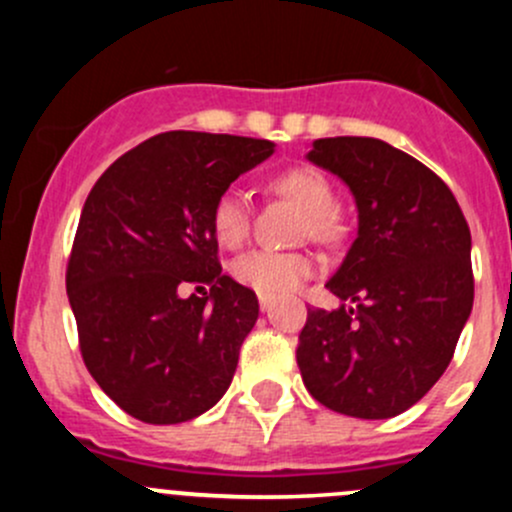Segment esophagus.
I'll use <instances>...</instances> for the list:
<instances>
[{
  "instance_id": "1",
  "label": "esophagus",
  "mask_w": 512,
  "mask_h": 512,
  "mask_svg": "<svg viewBox=\"0 0 512 512\" xmlns=\"http://www.w3.org/2000/svg\"><path fill=\"white\" fill-rule=\"evenodd\" d=\"M272 304H275V299L267 297V294H260V309H262V312H270Z\"/></svg>"
}]
</instances>
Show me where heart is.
<instances>
[{
	"label": "heart",
	"mask_w": 512,
	"mask_h": 512,
	"mask_svg": "<svg viewBox=\"0 0 512 512\" xmlns=\"http://www.w3.org/2000/svg\"><path fill=\"white\" fill-rule=\"evenodd\" d=\"M272 188L297 203L307 213V232L314 240H334L339 235L337 193L319 170L297 165L272 178ZM213 232L220 245L240 247L250 235V203L240 188H227L218 195L210 213ZM317 262L304 252L252 250L237 257L232 275L240 285L267 297H282L297 289L314 272Z\"/></svg>",
	"instance_id": "1"
}]
</instances>
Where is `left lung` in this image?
Instances as JSON below:
<instances>
[{
  "instance_id": "1",
  "label": "left lung",
  "mask_w": 512,
  "mask_h": 512,
  "mask_svg": "<svg viewBox=\"0 0 512 512\" xmlns=\"http://www.w3.org/2000/svg\"><path fill=\"white\" fill-rule=\"evenodd\" d=\"M307 158L352 190L359 230L327 282L356 307L309 309L302 381L344 416H399L441 379L471 317V230L448 185L379 138H319Z\"/></svg>"
}]
</instances>
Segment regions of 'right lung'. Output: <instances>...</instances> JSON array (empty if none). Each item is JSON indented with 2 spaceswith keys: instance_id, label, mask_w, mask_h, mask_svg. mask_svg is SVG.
Returning <instances> with one entry per match:
<instances>
[{
  "instance_id": "obj_1",
  "label": "right lung",
  "mask_w": 512,
  "mask_h": 512,
  "mask_svg": "<svg viewBox=\"0 0 512 512\" xmlns=\"http://www.w3.org/2000/svg\"><path fill=\"white\" fill-rule=\"evenodd\" d=\"M275 143L168 131L123 153L91 188L66 294L96 384L138 421L168 426L213 409L260 304L223 275L210 213ZM185 284L211 294L179 297Z\"/></svg>"
}]
</instances>
